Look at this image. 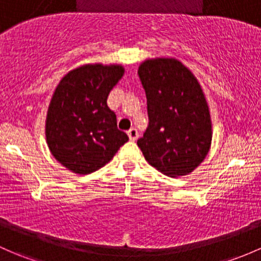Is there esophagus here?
<instances>
[{"label":"esophagus","instance_id":"1","mask_svg":"<svg viewBox=\"0 0 261 261\" xmlns=\"http://www.w3.org/2000/svg\"><path fill=\"white\" fill-rule=\"evenodd\" d=\"M127 135H128V139L133 140V141H135V140L139 138V133H138V130H136L135 127L130 128V130L127 131Z\"/></svg>","mask_w":261,"mask_h":261}]
</instances>
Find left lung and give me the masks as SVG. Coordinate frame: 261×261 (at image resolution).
<instances>
[{
  "mask_svg": "<svg viewBox=\"0 0 261 261\" xmlns=\"http://www.w3.org/2000/svg\"><path fill=\"white\" fill-rule=\"evenodd\" d=\"M149 126L138 140L150 165L171 177L193 172L211 146L209 106L188 67L176 59H150L139 66Z\"/></svg>",
  "mask_w": 261,
  "mask_h": 261,
  "instance_id": "8db88e82",
  "label": "left lung"
}]
</instances>
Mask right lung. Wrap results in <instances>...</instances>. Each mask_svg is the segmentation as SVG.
<instances>
[{"mask_svg": "<svg viewBox=\"0 0 261 261\" xmlns=\"http://www.w3.org/2000/svg\"><path fill=\"white\" fill-rule=\"evenodd\" d=\"M123 72L121 65L80 66L62 77L52 95L45 127L48 149L75 174L105 166L127 142L108 106L110 91Z\"/></svg>", "mask_w": 261, "mask_h": 261, "instance_id": "add662e5", "label": "right lung"}]
</instances>
